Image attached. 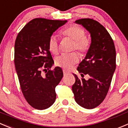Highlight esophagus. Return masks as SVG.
Segmentation results:
<instances>
[{
	"mask_svg": "<svg viewBox=\"0 0 128 128\" xmlns=\"http://www.w3.org/2000/svg\"><path fill=\"white\" fill-rule=\"evenodd\" d=\"M63 73H64V75H66L67 74H68V72L66 71L65 69H63Z\"/></svg>",
	"mask_w": 128,
	"mask_h": 128,
	"instance_id": "esophagus-1",
	"label": "esophagus"
}]
</instances>
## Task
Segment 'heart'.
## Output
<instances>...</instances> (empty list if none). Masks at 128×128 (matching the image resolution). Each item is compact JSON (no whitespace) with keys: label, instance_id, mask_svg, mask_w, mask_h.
<instances>
[{"label":"heart","instance_id":"heart-1","mask_svg":"<svg viewBox=\"0 0 128 128\" xmlns=\"http://www.w3.org/2000/svg\"><path fill=\"white\" fill-rule=\"evenodd\" d=\"M62 36L67 37L73 40L72 50H78L81 54L86 52L89 49L90 41L88 37L85 36V31L82 27L78 26H71L65 29L62 30L60 32ZM49 50L53 54H58L59 51V44L56 37L52 36L48 41ZM79 61V56L75 52L70 54H63L58 56L56 59V65L69 69L74 64Z\"/></svg>","mask_w":128,"mask_h":128}]
</instances>
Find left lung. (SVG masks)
<instances>
[{"mask_svg": "<svg viewBox=\"0 0 128 128\" xmlns=\"http://www.w3.org/2000/svg\"><path fill=\"white\" fill-rule=\"evenodd\" d=\"M75 23L81 25L89 32L91 42L86 57L78 68L81 76L88 74L89 79H79L74 74L76 81L72 89L76 102L90 110L98 106L108 92L116 69V50L110 34L98 22L81 18Z\"/></svg>", "mask_w": 128, "mask_h": 128, "instance_id": "1", "label": "left lung"}]
</instances>
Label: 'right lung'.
<instances>
[{"mask_svg": "<svg viewBox=\"0 0 128 128\" xmlns=\"http://www.w3.org/2000/svg\"><path fill=\"white\" fill-rule=\"evenodd\" d=\"M67 22L34 18L24 27L16 38V72L25 99L36 110L48 108L56 99L55 88L62 78L63 72L59 67L50 70L54 62L48 41L53 33ZM42 70H46L45 75L42 74Z\"/></svg>", "mask_w": 128, "mask_h": 128, "instance_id": "1", "label": "right lung"}]
</instances>
